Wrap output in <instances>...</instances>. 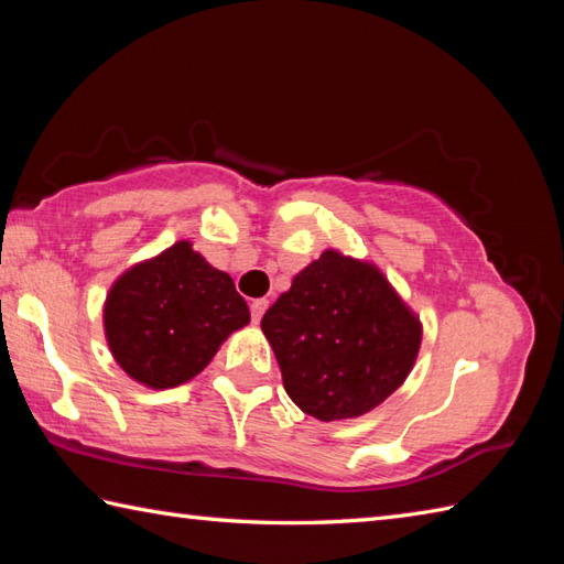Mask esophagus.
Wrapping results in <instances>:
<instances>
[{"mask_svg":"<svg viewBox=\"0 0 564 564\" xmlns=\"http://www.w3.org/2000/svg\"><path fill=\"white\" fill-rule=\"evenodd\" d=\"M267 307H269V301H267V297H257V301H251V305H249V310H251V319L259 322V319H261V315L267 313Z\"/></svg>","mask_w":564,"mask_h":564,"instance_id":"obj_1","label":"esophagus"}]
</instances>
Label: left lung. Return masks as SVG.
Listing matches in <instances>:
<instances>
[{"instance_id": "1", "label": "left lung", "mask_w": 564, "mask_h": 564, "mask_svg": "<svg viewBox=\"0 0 564 564\" xmlns=\"http://www.w3.org/2000/svg\"><path fill=\"white\" fill-rule=\"evenodd\" d=\"M289 398L322 422L361 416L398 390L419 319L370 263L325 251L261 317Z\"/></svg>"}]
</instances>
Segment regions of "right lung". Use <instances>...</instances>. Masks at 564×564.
Listing matches in <instances>:
<instances>
[{
	"instance_id": "obj_1",
	"label": "right lung",
	"mask_w": 564,
	"mask_h": 564,
	"mask_svg": "<svg viewBox=\"0 0 564 564\" xmlns=\"http://www.w3.org/2000/svg\"><path fill=\"white\" fill-rule=\"evenodd\" d=\"M247 322L249 307L230 275L213 269L191 242H176L123 273L104 310L118 366L154 390L198 376Z\"/></svg>"
}]
</instances>
